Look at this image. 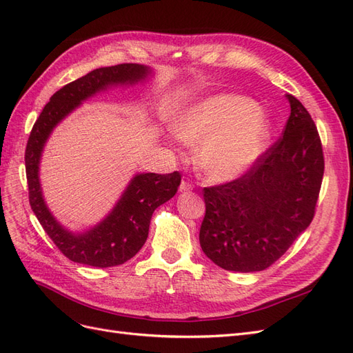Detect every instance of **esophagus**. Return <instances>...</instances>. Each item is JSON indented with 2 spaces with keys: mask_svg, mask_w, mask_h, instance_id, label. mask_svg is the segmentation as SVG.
Wrapping results in <instances>:
<instances>
[{
  "mask_svg": "<svg viewBox=\"0 0 353 353\" xmlns=\"http://www.w3.org/2000/svg\"><path fill=\"white\" fill-rule=\"evenodd\" d=\"M190 190H193V185L187 183V181H183V183H181V185H179L181 193H185V191H190Z\"/></svg>",
  "mask_w": 353,
  "mask_h": 353,
  "instance_id": "esophagus-1",
  "label": "esophagus"
}]
</instances>
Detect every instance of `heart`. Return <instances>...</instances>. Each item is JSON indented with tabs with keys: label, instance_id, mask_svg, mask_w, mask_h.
I'll return each instance as SVG.
<instances>
[{
	"label": "heart",
	"instance_id": "1",
	"mask_svg": "<svg viewBox=\"0 0 353 353\" xmlns=\"http://www.w3.org/2000/svg\"><path fill=\"white\" fill-rule=\"evenodd\" d=\"M181 141L200 144V163L215 179H234L258 165L272 135V121L256 101L215 94L191 104L174 123Z\"/></svg>",
	"mask_w": 353,
	"mask_h": 353
}]
</instances>
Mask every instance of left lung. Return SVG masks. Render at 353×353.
Masks as SVG:
<instances>
[{"instance_id": "1", "label": "left lung", "mask_w": 353, "mask_h": 353, "mask_svg": "<svg viewBox=\"0 0 353 353\" xmlns=\"http://www.w3.org/2000/svg\"><path fill=\"white\" fill-rule=\"evenodd\" d=\"M283 137L248 174L205 188L200 245L221 268L263 271L312 222L324 175L323 145L311 114L287 94Z\"/></svg>"}]
</instances>
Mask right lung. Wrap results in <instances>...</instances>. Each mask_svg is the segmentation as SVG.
Masks as SVG:
<instances>
[{
	"mask_svg": "<svg viewBox=\"0 0 353 353\" xmlns=\"http://www.w3.org/2000/svg\"><path fill=\"white\" fill-rule=\"evenodd\" d=\"M152 73L150 68L137 63L95 69L52 95L32 128L25 153L30 208L59 250L73 262L109 268L134 258L148 237L153 212L175 196L181 175L179 172L134 175L105 218L90 230L73 232L52 215L42 194L39 163L46 143L52 130L85 100L112 87L144 82Z\"/></svg>",
	"mask_w": 353,
	"mask_h": 353,
	"instance_id": "obj_1",
	"label": "right lung"
}]
</instances>
